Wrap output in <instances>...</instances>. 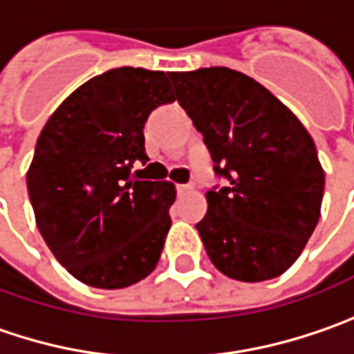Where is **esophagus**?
<instances>
[{
    "label": "esophagus",
    "instance_id": "esophagus-1",
    "mask_svg": "<svg viewBox=\"0 0 354 354\" xmlns=\"http://www.w3.org/2000/svg\"><path fill=\"white\" fill-rule=\"evenodd\" d=\"M176 190H178V194L182 196V194H186V192H192V186H190V184H178Z\"/></svg>",
    "mask_w": 354,
    "mask_h": 354
}]
</instances>
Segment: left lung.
<instances>
[{
  "mask_svg": "<svg viewBox=\"0 0 354 354\" xmlns=\"http://www.w3.org/2000/svg\"><path fill=\"white\" fill-rule=\"evenodd\" d=\"M228 186L208 190L196 224L228 279L270 281L301 257L321 216L324 170L310 134L279 97L230 68L170 73Z\"/></svg>",
  "mask_w": 354,
  "mask_h": 354,
  "instance_id": "1",
  "label": "left lung"
}]
</instances>
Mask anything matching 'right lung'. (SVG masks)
<instances>
[{
  "mask_svg": "<svg viewBox=\"0 0 354 354\" xmlns=\"http://www.w3.org/2000/svg\"><path fill=\"white\" fill-rule=\"evenodd\" d=\"M170 72L115 68L68 95L28 170L35 224L62 266L94 288H126L156 268L172 226L174 184L136 180L144 124L174 102Z\"/></svg>",
  "mask_w": 354,
  "mask_h": 354,
  "instance_id": "add662e5",
  "label": "right lung"
}]
</instances>
